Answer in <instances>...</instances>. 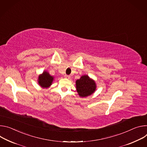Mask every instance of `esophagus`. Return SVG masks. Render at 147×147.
<instances>
[{
  "instance_id": "34e87169",
  "label": "esophagus",
  "mask_w": 147,
  "mask_h": 147,
  "mask_svg": "<svg viewBox=\"0 0 147 147\" xmlns=\"http://www.w3.org/2000/svg\"><path fill=\"white\" fill-rule=\"evenodd\" d=\"M64 77H65V78H66V79H70V76H69V75H64Z\"/></svg>"
}]
</instances>
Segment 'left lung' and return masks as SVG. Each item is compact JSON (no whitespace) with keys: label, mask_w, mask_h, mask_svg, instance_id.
Here are the masks:
<instances>
[{"label":"left lung","mask_w":147,"mask_h":147,"mask_svg":"<svg viewBox=\"0 0 147 147\" xmlns=\"http://www.w3.org/2000/svg\"><path fill=\"white\" fill-rule=\"evenodd\" d=\"M95 81L88 75H82L80 79L76 80V91L80 97H86L90 96L96 90Z\"/></svg>","instance_id":"8db88e82"}]
</instances>
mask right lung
I'll use <instances>...</instances> for the list:
<instances>
[{"mask_svg":"<svg viewBox=\"0 0 147 147\" xmlns=\"http://www.w3.org/2000/svg\"><path fill=\"white\" fill-rule=\"evenodd\" d=\"M54 77L50 75L47 71H44L43 72L38 75V84L42 88H48L52 85Z\"/></svg>","mask_w":147,"mask_h":147,"instance_id":"add662e5","label":"right lung"}]
</instances>
